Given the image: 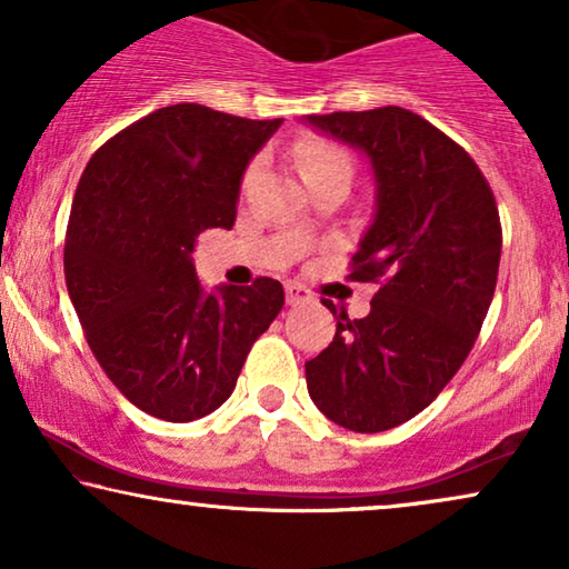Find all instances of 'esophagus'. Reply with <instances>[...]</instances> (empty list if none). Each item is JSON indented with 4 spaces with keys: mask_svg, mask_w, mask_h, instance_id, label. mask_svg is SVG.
I'll return each mask as SVG.
<instances>
[{
    "mask_svg": "<svg viewBox=\"0 0 569 569\" xmlns=\"http://www.w3.org/2000/svg\"><path fill=\"white\" fill-rule=\"evenodd\" d=\"M284 298H287V306H300V302L313 300V295H310L302 284H287Z\"/></svg>",
    "mask_w": 569,
    "mask_h": 569,
    "instance_id": "esophagus-1",
    "label": "esophagus"
}]
</instances>
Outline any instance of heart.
Instances as JSON below:
<instances>
[{
	"mask_svg": "<svg viewBox=\"0 0 569 569\" xmlns=\"http://www.w3.org/2000/svg\"><path fill=\"white\" fill-rule=\"evenodd\" d=\"M295 160H298L302 178L329 173V170H349V173H352V160H349V154L341 150L339 144L329 142V139H302V142L295 147Z\"/></svg>",
	"mask_w": 569,
	"mask_h": 569,
	"instance_id": "heart-1",
	"label": "heart"
}]
</instances>
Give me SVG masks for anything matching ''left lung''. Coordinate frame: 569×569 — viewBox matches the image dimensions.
<instances>
[{"label": "left lung", "instance_id": "left-lung-1", "mask_svg": "<svg viewBox=\"0 0 569 569\" xmlns=\"http://www.w3.org/2000/svg\"><path fill=\"white\" fill-rule=\"evenodd\" d=\"M308 121L360 147L378 181L376 217L349 261V279L378 292L365 318L339 310L337 337L306 362L308 393L331 422L383 432L430 407L469 357L497 284L500 212L471 154L407 108Z\"/></svg>", "mask_w": 569, "mask_h": 569}]
</instances>
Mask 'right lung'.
Instances as JSON below:
<instances>
[{"instance_id":"obj_1","label":"right lung","mask_w":569,"mask_h":569,"mask_svg":"<svg viewBox=\"0 0 569 569\" xmlns=\"http://www.w3.org/2000/svg\"><path fill=\"white\" fill-rule=\"evenodd\" d=\"M279 123L158 108L108 139L77 183L69 298L100 368L147 415L191 422L222 407L284 306L271 277L204 295L191 263L199 232L232 228L248 160Z\"/></svg>"}]
</instances>
